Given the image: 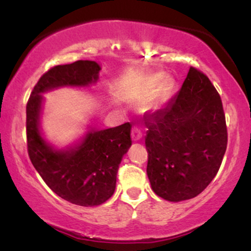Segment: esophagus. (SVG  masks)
<instances>
[{
	"instance_id": "34e87169",
	"label": "esophagus",
	"mask_w": 251,
	"mask_h": 251,
	"mask_svg": "<svg viewBox=\"0 0 251 251\" xmlns=\"http://www.w3.org/2000/svg\"><path fill=\"white\" fill-rule=\"evenodd\" d=\"M131 135H132V139H133L134 142H139V140L142 139L143 133H142V131H140L139 128L134 127L133 129H132V133H131Z\"/></svg>"
}]
</instances>
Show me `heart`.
Here are the masks:
<instances>
[{
    "instance_id": "b5f03b06",
    "label": "heart",
    "mask_w": 251,
    "mask_h": 251,
    "mask_svg": "<svg viewBox=\"0 0 251 251\" xmlns=\"http://www.w3.org/2000/svg\"><path fill=\"white\" fill-rule=\"evenodd\" d=\"M159 73H137L134 74L123 88L124 97L127 99L143 100V108L146 111H155L165 100L169 92L166 81L162 80Z\"/></svg>"
}]
</instances>
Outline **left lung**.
<instances>
[{
    "instance_id": "left-lung-1",
    "label": "left lung",
    "mask_w": 251,
    "mask_h": 251,
    "mask_svg": "<svg viewBox=\"0 0 251 251\" xmlns=\"http://www.w3.org/2000/svg\"><path fill=\"white\" fill-rule=\"evenodd\" d=\"M148 177L169 201L191 200L211 183L226 150L223 106L209 77L190 67L177 96L145 120Z\"/></svg>"
}]
</instances>
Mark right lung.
<instances>
[{
    "label": "right lung",
    "instance_id": "obj_1",
    "mask_svg": "<svg viewBox=\"0 0 251 251\" xmlns=\"http://www.w3.org/2000/svg\"><path fill=\"white\" fill-rule=\"evenodd\" d=\"M100 65L79 60L50 68L40 77L27 103V144L31 164L57 196L80 206H97L114 194L124 154L131 148L129 123L98 129L87 125L79 139L56 148L45 138L41 118L43 94L62 87L87 88L99 79Z\"/></svg>",
    "mask_w": 251,
    "mask_h": 251
}]
</instances>
